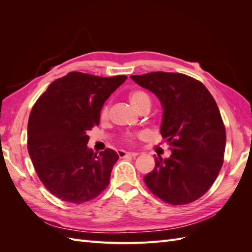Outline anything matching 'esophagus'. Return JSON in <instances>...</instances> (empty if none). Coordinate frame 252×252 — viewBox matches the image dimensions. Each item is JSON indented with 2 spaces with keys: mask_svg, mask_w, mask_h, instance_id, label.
Here are the masks:
<instances>
[{
  "mask_svg": "<svg viewBox=\"0 0 252 252\" xmlns=\"http://www.w3.org/2000/svg\"><path fill=\"white\" fill-rule=\"evenodd\" d=\"M118 155H119V157H120L121 158H126V157L135 158V157L139 156L138 152H126V151H124V150H119V151H118Z\"/></svg>",
  "mask_w": 252,
  "mask_h": 252,
  "instance_id": "obj_1",
  "label": "esophagus"
}]
</instances>
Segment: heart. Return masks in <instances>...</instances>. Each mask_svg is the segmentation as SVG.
<instances>
[{
	"label": "heart",
	"mask_w": 252,
	"mask_h": 252,
	"mask_svg": "<svg viewBox=\"0 0 252 252\" xmlns=\"http://www.w3.org/2000/svg\"><path fill=\"white\" fill-rule=\"evenodd\" d=\"M129 101L132 104L133 107L138 110H142L143 108H149L151 105V98L147 93H145L144 90H132L130 94H129ZM109 111H110V104L106 103L100 112V117L103 121L107 120L109 117ZM138 134H132L129 133L125 136V141L131 143L134 141Z\"/></svg>",
	"instance_id": "heart-1"
}]
</instances>
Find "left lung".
<instances>
[{"mask_svg":"<svg viewBox=\"0 0 252 252\" xmlns=\"http://www.w3.org/2000/svg\"><path fill=\"white\" fill-rule=\"evenodd\" d=\"M163 105L161 134L169 158H155L144 177L150 191L171 205L192 203L215 183L224 162L226 129L218 105L203 83L189 75L157 71L130 77Z\"/></svg>","mask_w":252,"mask_h":252,"instance_id":"obj_1","label":"left lung"}]
</instances>
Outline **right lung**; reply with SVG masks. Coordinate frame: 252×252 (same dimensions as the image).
<instances>
[{
    "label": "right lung",
    "mask_w": 252,
    "mask_h": 252,
    "mask_svg": "<svg viewBox=\"0 0 252 252\" xmlns=\"http://www.w3.org/2000/svg\"><path fill=\"white\" fill-rule=\"evenodd\" d=\"M127 79L72 71L53 81L30 112L27 149L37 177L62 201L94 200L109 184L119 156L87 148V131L100 123L104 102Z\"/></svg>",
    "instance_id": "1"
}]
</instances>
